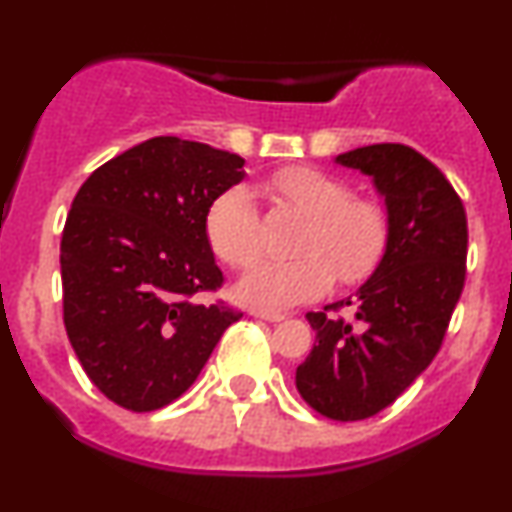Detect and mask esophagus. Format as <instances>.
<instances>
[{
	"label": "esophagus",
	"mask_w": 512,
	"mask_h": 512,
	"mask_svg": "<svg viewBox=\"0 0 512 512\" xmlns=\"http://www.w3.org/2000/svg\"><path fill=\"white\" fill-rule=\"evenodd\" d=\"M250 315H252V317H260V320H267V322H281V320H286L284 313H276V310H264V308H252Z\"/></svg>",
	"instance_id": "esophagus-1"
}]
</instances>
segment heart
<instances>
[{
    "label": "heart",
    "mask_w": 512,
    "mask_h": 512,
    "mask_svg": "<svg viewBox=\"0 0 512 512\" xmlns=\"http://www.w3.org/2000/svg\"><path fill=\"white\" fill-rule=\"evenodd\" d=\"M267 190L284 207L310 219L298 260L260 262L238 281V296L264 308L313 301L342 284H358L383 257L390 233L387 211L375 199H354L337 175L317 168H281ZM211 250L231 267H250L262 255V226L255 199L243 185L228 187L207 211Z\"/></svg>",
    "instance_id": "heart-1"
}]
</instances>
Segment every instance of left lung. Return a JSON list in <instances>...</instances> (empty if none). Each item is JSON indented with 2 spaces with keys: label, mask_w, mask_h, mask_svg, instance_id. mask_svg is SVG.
Segmentation results:
<instances>
[{
  "label": "left lung",
  "mask_w": 512,
  "mask_h": 512,
  "mask_svg": "<svg viewBox=\"0 0 512 512\" xmlns=\"http://www.w3.org/2000/svg\"><path fill=\"white\" fill-rule=\"evenodd\" d=\"M334 161L373 178L390 233L375 272L354 296V320L308 313L315 330L296 387L317 414L361 421L390 407L431 366L464 286L467 216L440 170L404 144H373Z\"/></svg>",
  "instance_id": "obj_1"
}]
</instances>
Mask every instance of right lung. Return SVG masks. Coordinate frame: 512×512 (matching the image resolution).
Returning a JSON list of instances; mask_svg holds the SVG:
<instances>
[{
  "label": "right lung",
  "mask_w": 512,
  "mask_h": 512,
  "mask_svg": "<svg viewBox=\"0 0 512 512\" xmlns=\"http://www.w3.org/2000/svg\"><path fill=\"white\" fill-rule=\"evenodd\" d=\"M245 158L154 137L93 170L62 231L64 327L91 383L129 411L178 399L243 313L202 305L223 274L207 211Z\"/></svg>",
  "instance_id": "right-lung-1"
}]
</instances>
